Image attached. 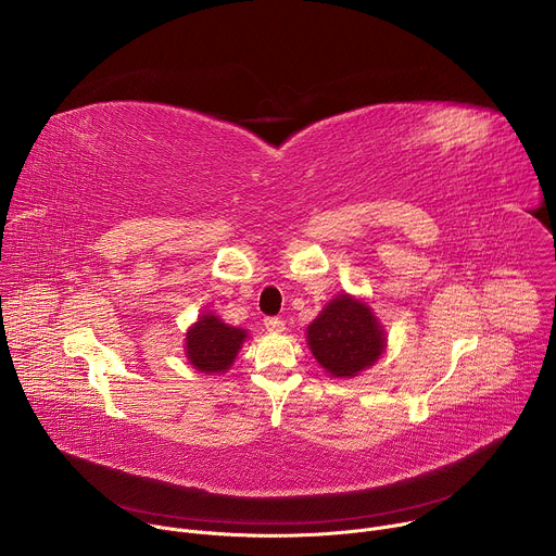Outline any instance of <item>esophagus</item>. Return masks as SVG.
I'll return each instance as SVG.
<instances>
[{
	"label": "esophagus",
	"mask_w": 556,
	"mask_h": 556,
	"mask_svg": "<svg viewBox=\"0 0 556 556\" xmlns=\"http://www.w3.org/2000/svg\"><path fill=\"white\" fill-rule=\"evenodd\" d=\"M264 328L270 334H281L286 330V324L281 319H275V316H268V319H264Z\"/></svg>",
	"instance_id": "34e87169"
}]
</instances>
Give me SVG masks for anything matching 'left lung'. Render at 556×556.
Returning <instances> with one entry per match:
<instances>
[{"instance_id": "8db88e82", "label": "left lung", "mask_w": 556, "mask_h": 556, "mask_svg": "<svg viewBox=\"0 0 556 556\" xmlns=\"http://www.w3.org/2000/svg\"><path fill=\"white\" fill-rule=\"evenodd\" d=\"M305 341L332 378H354L387 350V332L371 305L350 292L337 294L305 330Z\"/></svg>"}]
</instances>
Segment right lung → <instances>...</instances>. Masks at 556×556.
<instances>
[{
	"label": "right lung",
	"instance_id": "right-lung-1",
	"mask_svg": "<svg viewBox=\"0 0 556 556\" xmlns=\"http://www.w3.org/2000/svg\"><path fill=\"white\" fill-rule=\"evenodd\" d=\"M247 339V330L224 324L215 312H202L187 330L185 356L200 374H224L235 363Z\"/></svg>",
	"mask_w": 556,
	"mask_h": 556
}]
</instances>
